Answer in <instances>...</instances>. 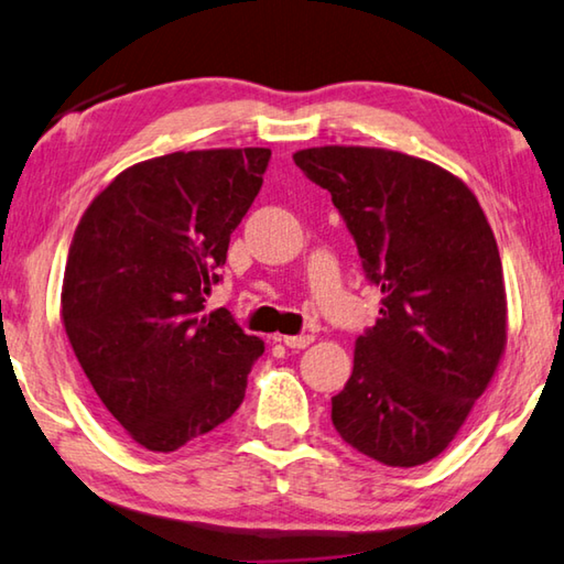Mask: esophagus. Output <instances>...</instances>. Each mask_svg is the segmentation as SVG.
<instances>
[{
    "mask_svg": "<svg viewBox=\"0 0 564 564\" xmlns=\"http://www.w3.org/2000/svg\"><path fill=\"white\" fill-rule=\"evenodd\" d=\"M279 340H283V345L291 347V350H303V347H308L313 343V335H285L279 337Z\"/></svg>",
    "mask_w": 564,
    "mask_h": 564,
    "instance_id": "obj_1",
    "label": "esophagus"
}]
</instances>
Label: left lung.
Here are the masks:
<instances>
[{"label": "left lung", "mask_w": 564, "mask_h": 564, "mask_svg": "<svg viewBox=\"0 0 564 564\" xmlns=\"http://www.w3.org/2000/svg\"><path fill=\"white\" fill-rule=\"evenodd\" d=\"M293 160L330 192L382 291L333 397V426L380 464H426L454 442L506 347L503 265L486 214L452 172L404 152L327 145Z\"/></svg>", "instance_id": "obj_1"}]
</instances>
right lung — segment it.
I'll return each instance as SVG.
<instances>
[{"label": "right lung", "instance_id": "right-lung-1", "mask_svg": "<svg viewBox=\"0 0 564 564\" xmlns=\"http://www.w3.org/2000/svg\"><path fill=\"white\" fill-rule=\"evenodd\" d=\"M269 148L172 152L90 202L68 249L61 321L108 414L150 452H177L237 412L263 343L204 303Z\"/></svg>", "mask_w": 564, "mask_h": 564}]
</instances>
